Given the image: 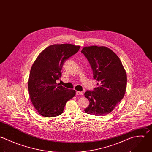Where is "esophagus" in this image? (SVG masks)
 Instances as JSON below:
<instances>
[{"label": "esophagus", "instance_id": "obj_1", "mask_svg": "<svg viewBox=\"0 0 152 152\" xmlns=\"http://www.w3.org/2000/svg\"><path fill=\"white\" fill-rule=\"evenodd\" d=\"M76 94L77 95H83V92H82V91H76Z\"/></svg>", "mask_w": 152, "mask_h": 152}]
</instances>
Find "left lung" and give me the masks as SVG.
I'll list each match as a JSON object with an SVG mask.
<instances>
[{
    "label": "left lung",
    "instance_id": "1",
    "mask_svg": "<svg viewBox=\"0 0 152 152\" xmlns=\"http://www.w3.org/2000/svg\"><path fill=\"white\" fill-rule=\"evenodd\" d=\"M81 52L89 61L93 79L97 81L93 91L85 93L90 102L85 112L96 116L109 114L121 101L126 91L127 76L121 61L112 50L104 46L85 47Z\"/></svg>",
    "mask_w": 152,
    "mask_h": 152
}]
</instances>
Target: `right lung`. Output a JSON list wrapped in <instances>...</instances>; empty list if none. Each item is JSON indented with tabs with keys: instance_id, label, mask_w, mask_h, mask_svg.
Returning <instances> with one entry per match:
<instances>
[{
	"instance_id": "obj_1",
	"label": "right lung",
	"mask_w": 152,
	"mask_h": 152,
	"mask_svg": "<svg viewBox=\"0 0 152 152\" xmlns=\"http://www.w3.org/2000/svg\"><path fill=\"white\" fill-rule=\"evenodd\" d=\"M80 46L71 44L53 45L37 56L31 67L28 81L31 101L37 112L44 117L61 115L66 102L75 96L56 81L61 76L64 61L76 54Z\"/></svg>"
}]
</instances>
